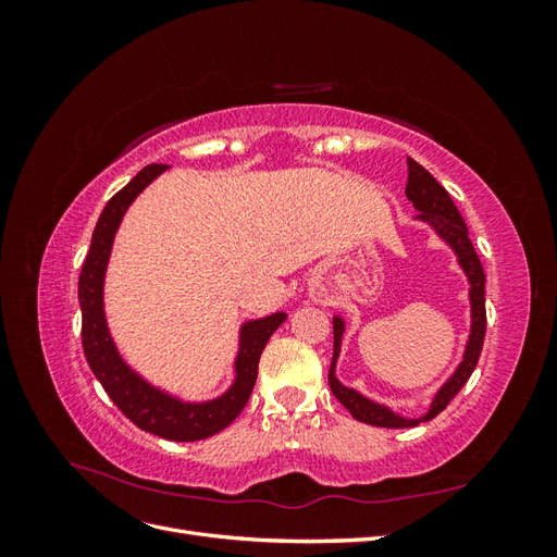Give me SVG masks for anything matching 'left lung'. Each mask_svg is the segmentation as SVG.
<instances>
[{
	"mask_svg": "<svg viewBox=\"0 0 557 557\" xmlns=\"http://www.w3.org/2000/svg\"><path fill=\"white\" fill-rule=\"evenodd\" d=\"M407 164H409L407 197H409V201H413V207L418 211V221L428 223L453 248L455 256H458L462 272L467 274L469 301H471V332H469V339L465 346L462 362L458 364V369H455L453 376L440 387V393L434 395V399L430 404V411L420 418H401L393 409H387V407H383V404L367 399L364 395L352 391V387H346L339 379H336V360H339V352H342V339H344L346 323L339 315L332 318L334 320V352H332V364H330V376H327L332 393L350 411L352 418L360 420V423L376 425V428H416L418 423H425V420H432L436 413H442L448 407V401L458 395L460 387L469 381L471 372L476 369L483 339H485V274H483V267H481L476 250H474V246H471L462 215H460L458 207L453 205V199L446 193L444 185L436 181L423 164H418L411 158Z\"/></svg>",
	"mask_w": 557,
	"mask_h": 557,
	"instance_id": "obj_1",
	"label": "left lung"
}]
</instances>
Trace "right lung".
I'll use <instances>...</instances> for the list:
<instances>
[{"label":"right lung","instance_id":"add662e5","mask_svg":"<svg viewBox=\"0 0 557 557\" xmlns=\"http://www.w3.org/2000/svg\"><path fill=\"white\" fill-rule=\"evenodd\" d=\"M166 164H148L134 176L123 190H117L99 215L92 232L90 250L83 262L78 276V305L83 313V352L97 381L102 383L107 395L134 425L170 442H199L225 430L234 418L242 413L258 379V362L262 350L278 325L283 323V311L267 318L248 320L239 332V352L234 360V383L221 397L209 401H183L160 387L150 385L144 376L121 358L104 313V276L111 258V246L125 211L137 195L153 183Z\"/></svg>","mask_w":557,"mask_h":557}]
</instances>
